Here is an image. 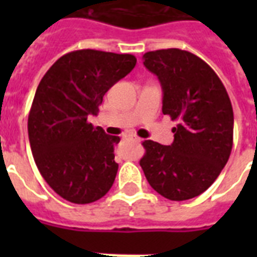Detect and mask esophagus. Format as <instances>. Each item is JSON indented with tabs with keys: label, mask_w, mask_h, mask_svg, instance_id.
Instances as JSON below:
<instances>
[{
	"label": "esophagus",
	"mask_w": 257,
	"mask_h": 257,
	"mask_svg": "<svg viewBox=\"0 0 257 257\" xmlns=\"http://www.w3.org/2000/svg\"><path fill=\"white\" fill-rule=\"evenodd\" d=\"M124 139H125V140H129V141H137V143H139V141H141L139 137L133 136V135H125Z\"/></svg>",
	"instance_id": "esophagus-1"
}]
</instances>
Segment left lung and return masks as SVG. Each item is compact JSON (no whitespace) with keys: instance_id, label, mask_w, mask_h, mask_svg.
I'll return each mask as SVG.
<instances>
[{"instance_id":"obj_1","label":"left lung","mask_w":257,"mask_h":257,"mask_svg":"<svg viewBox=\"0 0 257 257\" xmlns=\"http://www.w3.org/2000/svg\"><path fill=\"white\" fill-rule=\"evenodd\" d=\"M163 88V113L177 121L171 145L145 140L140 165L149 185L165 199L201 195L227 164L233 144V110L215 70L187 50L161 49L143 56Z\"/></svg>"}]
</instances>
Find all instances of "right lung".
Segmentation results:
<instances>
[{
	"mask_svg": "<svg viewBox=\"0 0 257 257\" xmlns=\"http://www.w3.org/2000/svg\"><path fill=\"white\" fill-rule=\"evenodd\" d=\"M132 54L94 49L64 54L38 84L28 117L34 161L48 185L74 204L97 201L108 193L118 164L109 136L88 121L102 97L136 65Z\"/></svg>",
	"mask_w": 257,
	"mask_h": 257,
	"instance_id": "right-lung-1",
	"label": "right lung"
}]
</instances>
